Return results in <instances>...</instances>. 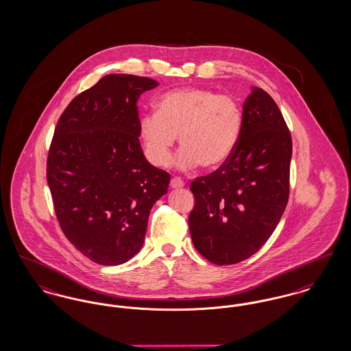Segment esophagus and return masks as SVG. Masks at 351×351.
Listing matches in <instances>:
<instances>
[{
    "label": "esophagus",
    "mask_w": 351,
    "mask_h": 351,
    "mask_svg": "<svg viewBox=\"0 0 351 351\" xmlns=\"http://www.w3.org/2000/svg\"><path fill=\"white\" fill-rule=\"evenodd\" d=\"M184 181L181 178H178V177H174L170 181V187L171 189H181V187H184Z\"/></svg>",
    "instance_id": "1"
}]
</instances>
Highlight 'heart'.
Listing matches in <instances>:
<instances>
[{
    "mask_svg": "<svg viewBox=\"0 0 351 351\" xmlns=\"http://www.w3.org/2000/svg\"><path fill=\"white\" fill-rule=\"evenodd\" d=\"M157 112L138 123L149 161L165 167L180 136V169H218L228 161L239 141L243 116L238 101L208 88H182L164 93Z\"/></svg>",
    "mask_w": 351,
    "mask_h": 351,
    "instance_id": "obj_1",
    "label": "heart"
}]
</instances>
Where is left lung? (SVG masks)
Returning a JSON list of instances; mask_svg holds the SVG:
<instances>
[{"mask_svg": "<svg viewBox=\"0 0 351 351\" xmlns=\"http://www.w3.org/2000/svg\"><path fill=\"white\" fill-rule=\"evenodd\" d=\"M292 137L275 100L252 87L232 156L190 184L194 247L218 265L256 254L275 231L289 197Z\"/></svg>", "mask_w": 351, "mask_h": 351, "instance_id": "8db88e82", "label": "left lung"}]
</instances>
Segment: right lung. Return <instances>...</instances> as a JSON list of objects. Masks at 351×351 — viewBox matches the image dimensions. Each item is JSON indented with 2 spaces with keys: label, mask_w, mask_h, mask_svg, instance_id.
Instances as JSON below:
<instances>
[{
  "label": "right lung",
  "mask_w": 351,
  "mask_h": 351,
  "mask_svg": "<svg viewBox=\"0 0 351 351\" xmlns=\"http://www.w3.org/2000/svg\"><path fill=\"white\" fill-rule=\"evenodd\" d=\"M158 83L111 74L79 93L58 120L47 184L66 238L86 258L119 265L143 247L153 204L170 174L149 164L138 140L140 95Z\"/></svg>",
  "instance_id": "add662e5"
}]
</instances>
